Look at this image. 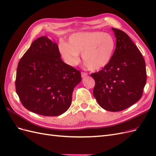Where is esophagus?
<instances>
[{
  "instance_id": "34e87169",
  "label": "esophagus",
  "mask_w": 156,
  "mask_h": 156,
  "mask_svg": "<svg viewBox=\"0 0 156 156\" xmlns=\"http://www.w3.org/2000/svg\"><path fill=\"white\" fill-rule=\"evenodd\" d=\"M88 75V74L87 73H85V72H82L81 73V77L82 78H84V77H86Z\"/></svg>"
}]
</instances>
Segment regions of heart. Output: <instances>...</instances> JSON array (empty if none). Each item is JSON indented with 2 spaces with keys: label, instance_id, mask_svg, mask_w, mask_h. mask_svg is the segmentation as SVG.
I'll list each match as a JSON object with an SVG mask.
<instances>
[{
  "label": "heart",
  "instance_id": "1",
  "mask_svg": "<svg viewBox=\"0 0 156 156\" xmlns=\"http://www.w3.org/2000/svg\"><path fill=\"white\" fill-rule=\"evenodd\" d=\"M60 53L70 66L76 65L82 54L84 64L91 71H98L110 63L116 49V40L111 34L102 32H82L71 35L68 44L58 45Z\"/></svg>",
  "mask_w": 156,
  "mask_h": 156
}]
</instances>
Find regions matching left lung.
Here are the masks:
<instances>
[{
  "instance_id": "left-lung-1",
  "label": "left lung",
  "mask_w": 156,
  "mask_h": 156,
  "mask_svg": "<svg viewBox=\"0 0 156 156\" xmlns=\"http://www.w3.org/2000/svg\"><path fill=\"white\" fill-rule=\"evenodd\" d=\"M116 38L113 57L106 67L91 74L98 104L112 112L123 111L142 97L146 82L145 61L129 36L112 28Z\"/></svg>"
}]
</instances>
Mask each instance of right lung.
I'll list each match as a JSON object with an SVG mask.
<instances>
[{"label":"right lung","instance_id":"1","mask_svg":"<svg viewBox=\"0 0 156 156\" xmlns=\"http://www.w3.org/2000/svg\"><path fill=\"white\" fill-rule=\"evenodd\" d=\"M81 81V72L61 59L57 44L41 36L19 62L16 88L27 109L55 116L68 109L73 89Z\"/></svg>","mask_w":156,"mask_h":156}]
</instances>
